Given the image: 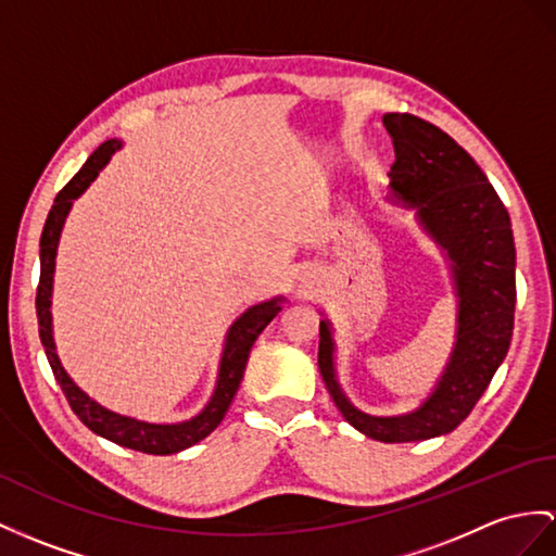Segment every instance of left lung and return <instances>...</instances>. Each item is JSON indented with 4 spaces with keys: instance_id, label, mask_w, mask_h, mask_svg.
Wrapping results in <instances>:
<instances>
[{
    "instance_id": "1",
    "label": "left lung",
    "mask_w": 556,
    "mask_h": 556,
    "mask_svg": "<svg viewBox=\"0 0 556 556\" xmlns=\"http://www.w3.org/2000/svg\"><path fill=\"white\" fill-rule=\"evenodd\" d=\"M382 122L396 155L387 200L413 210L422 231L451 262L457 296L455 344L431 394L403 415H368L346 399L337 380V346L328 318L320 320L318 368L351 427L375 441L408 443L453 431L505 361L517 302V250L503 200L463 146L408 113H387Z\"/></svg>"
}]
</instances>
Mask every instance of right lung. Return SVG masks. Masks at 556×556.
I'll return each instance as SVG.
<instances>
[{
  "label": "right lung",
  "instance_id": "add662e5",
  "mask_svg": "<svg viewBox=\"0 0 556 556\" xmlns=\"http://www.w3.org/2000/svg\"><path fill=\"white\" fill-rule=\"evenodd\" d=\"M119 148H122L119 139H108L105 143H101L97 151L89 155L83 169H79L73 179L63 186V191L56 195V200H53V205L49 210L42 238H39V286H37V300H35L39 340H42L53 377H56V382L61 384L73 413L83 419L93 434H99L108 441L125 445V448L139 451V453L172 455V453L191 448V445L210 437L212 431L222 425L228 405H231L236 391L242 382V375H245V365L250 358L252 344L256 342V337L262 334L266 325L278 316L286 296H274V300L254 304L245 311V314H240L233 320V325L226 332L219 372H216V384H214L212 396L205 408H202L198 415H193L191 419L172 422V425L143 422V419L108 410L89 394H85V391L73 382V377L65 372L63 363L56 354V342H53V323H51L53 270H56L59 240H61L67 214L73 210V202L87 191V188L93 184V179L99 176V172L108 165V162H111V157L115 155V151H119Z\"/></svg>",
  "mask_w": 556,
  "mask_h": 556
}]
</instances>
